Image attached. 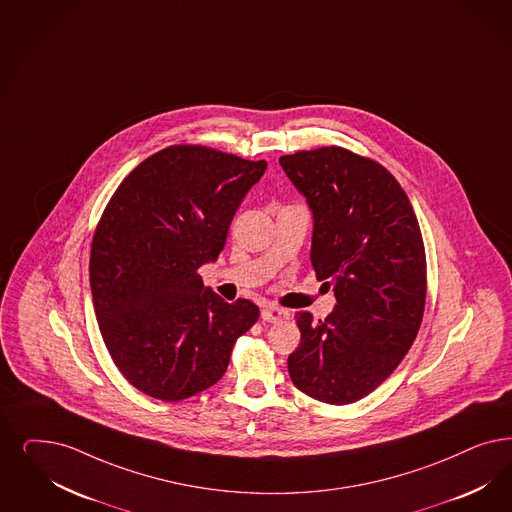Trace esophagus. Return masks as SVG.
<instances>
[{
    "mask_svg": "<svg viewBox=\"0 0 512 512\" xmlns=\"http://www.w3.org/2000/svg\"><path fill=\"white\" fill-rule=\"evenodd\" d=\"M261 318H263V321H268V323H278V321L289 318V312L285 308L266 304L261 310Z\"/></svg>",
    "mask_w": 512,
    "mask_h": 512,
    "instance_id": "obj_1",
    "label": "esophagus"
}]
</instances>
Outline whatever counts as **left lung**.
I'll return each mask as SVG.
<instances>
[{
	"label": "left lung",
	"instance_id": "obj_1",
	"mask_svg": "<svg viewBox=\"0 0 512 512\" xmlns=\"http://www.w3.org/2000/svg\"><path fill=\"white\" fill-rule=\"evenodd\" d=\"M312 212L310 259L333 283L335 310L297 314L300 344L287 359L293 384L329 405L378 388L418 335L425 306L422 232L388 170L342 147L280 157Z\"/></svg>",
	"mask_w": 512,
	"mask_h": 512
}]
</instances>
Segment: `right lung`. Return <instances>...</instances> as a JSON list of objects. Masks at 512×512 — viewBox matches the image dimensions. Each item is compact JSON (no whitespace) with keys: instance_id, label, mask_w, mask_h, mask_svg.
<instances>
[{"instance_id":"right-lung-1","label":"right lung","mask_w":512,"mask_h":512,"mask_svg":"<svg viewBox=\"0 0 512 512\" xmlns=\"http://www.w3.org/2000/svg\"><path fill=\"white\" fill-rule=\"evenodd\" d=\"M265 170V160L174 145L111 196L92 238L90 291L107 352L145 395L181 401L210 388L259 319L251 300L225 302L196 270L217 261Z\"/></svg>"}]
</instances>
